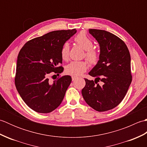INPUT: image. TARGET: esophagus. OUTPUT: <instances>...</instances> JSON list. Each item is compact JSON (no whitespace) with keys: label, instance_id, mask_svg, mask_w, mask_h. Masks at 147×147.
<instances>
[{"label":"esophagus","instance_id":"34e87169","mask_svg":"<svg viewBox=\"0 0 147 147\" xmlns=\"http://www.w3.org/2000/svg\"><path fill=\"white\" fill-rule=\"evenodd\" d=\"M77 78H78V77L74 76H72V80H73V81L76 80Z\"/></svg>","mask_w":147,"mask_h":147}]
</instances>
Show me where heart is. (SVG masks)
<instances>
[{
  "instance_id": "heart-1",
  "label": "heart",
  "mask_w": 147,
  "mask_h": 147,
  "mask_svg": "<svg viewBox=\"0 0 147 147\" xmlns=\"http://www.w3.org/2000/svg\"><path fill=\"white\" fill-rule=\"evenodd\" d=\"M78 44L85 50V56L86 60L91 65L95 64L99 58V54L97 50L93 47V42L85 32H80L74 38ZM61 55L62 59L67 61L69 56V45L67 42H65L61 49ZM88 67V64L86 61H72L65 67V73L69 75L78 76L86 71Z\"/></svg>"
}]
</instances>
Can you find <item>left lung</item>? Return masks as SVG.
Instances as JSON below:
<instances>
[{
    "label": "left lung",
    "mask_w": 147,
    "mask_h": 147,
    "mask_svg": "<svg viewBox=\"0 0 147 147\" xmlns=\"http://www.w3.org/2000/svg\"><path fill=\"white\" fill-rule=\"evenodd\" d=\"M100 45L99 60L91 71L95 81L85 78L82 93L86 104L95 111L104 112L115 108L125 96L132 81L131 57L123 40L107 31L89 29ZM100 80L103 85L97 83Z\"/></svg>",
    "instance_id": "8db88e82"
}]
</instances>
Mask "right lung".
<instances>
[{"label":"right lung","mask_w":147,"mask_h":147,"mask_svg":"<svg viewBox=\"0 0 147 147\" xmlns=\"http://www.w3.org/2000/svg\"><path fill=\"white\" fill-rule=\"evenodd\" d=\"M76 33V29L49 32L29 40L19 52L15 85L23 101L35 112L49 113L61 104L71 77L63 76L51 83L49 76L52 72L59 75L63 71L59 65L61 49Z\"/></svg>","instance_id":"1"}]
</instances>
